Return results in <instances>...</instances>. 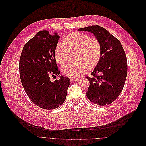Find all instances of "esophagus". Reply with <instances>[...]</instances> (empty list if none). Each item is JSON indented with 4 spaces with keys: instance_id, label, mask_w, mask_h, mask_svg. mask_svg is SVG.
Listing matches in <instances>:
<instances>
[{
    "instance_id": "obj_1",
    "label": "esophagus",
    "mask_w": 146,
    "mask_h": 146,
    "mask_svg": "<svg viewBox=\"0 0 146 146\" xmlns=\"http://www.w3.org/2000/svg\"><path fill=\"white\" fill-rule=\"evenodd\" d=\"M70 80H71V82H74L75 81L78 80V78H71L70 79Z\"/></svg>"
}]
</instances>
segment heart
<instances>
[{
	"label": "heart",
	"mask_w": 146,
	"mask_h": 146,
	"mask_svg": "<svg viewBox=\"0 0 146 146\" xmlns=\"http://www.w3.org/2000/svg\"><path fill=\"white\" fill-rule=\"evenodd\" d=\"M77 51L76 62H67L62 67L63 73L70 77L79 76L87 68H93L98 63L101 55V45L96 38L76 31L67 35L63 43L58 44L54 51L56 62L64 64L69 52Z\"/></svg>",
	"instance_id": "1"
}]
</instances>
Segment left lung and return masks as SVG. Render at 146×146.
<instances>
[{"label":"left lung","instance_id":"1","mask_svg":"<svg viewBox=\"0 0 146 146\" xmlns=\"http://www.w3.org/2000/svg\"><path fill=\"white\" fill-rule=\"evenodd\" d=\"M78 31L93 34L101 45L100 60L91 73L86 77L90 82L86 94L95 104L104 106L113 102L120 94L127 74V60L120 41L104 27L90 26Z\"/></svg>","mask_w":146,"mask_h":146}]
</instances>
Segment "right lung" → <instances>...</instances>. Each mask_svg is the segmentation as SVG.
Returning <instances> with one entry per match:
<instances>
[{"instance_id":"1","label":"right lung","mask_w":146,"mask_h":146,"mask_svg":"<svg viewBox=\"0 0 146 146\" xmlns=\"http://www.w3.org/2000/svg\"><path fill=\"white\" fill-rule=\"evenodd\" d=\"M60 38L47 31L38 32L23 46L19 60L20 78L28 97L41 108L50 110L64 102L70 79L59 75L54 51ZM58 75L52 82L50 76Z\"/></svg>"}]
</instances>
